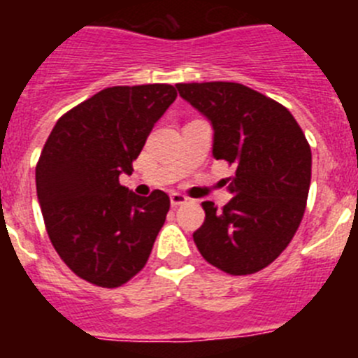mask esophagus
<instances>
[{"label": "esophagus", "instance_id": "obj_1", "mask_svg": "<svg viewBox=\"0 0 358 358\" xmlns=\"http://www.w3.org/2000/svg\"><path fill=\"white\" fill-rule=\"evenodd\" d=\"M186 201H188V199H186L182 194H177V192H173V194H170V204H172L173 208L181 206V204H185Z\"/></svg>", "mask_w": 358, "mask_h": 358}]
</instances>
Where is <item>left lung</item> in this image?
Segmentation results:
<instances>
[{
	"label": "left lung",
	"mask_w": 358,
	"mask_h": 358,
	"mask_svg": "<svg viewBox=\"0 0 358 358\" xmlns=\"http://www.w3.org/2000/svg\"><path fill=\"white\" fill-rule=\"evenodd\" d=\"M182 100L213 129L215 159L236 164L226 179L224 210L202 202L204 224L194 240L204 260L227 274H252L273 264L305 213L312 152L290 110L236 82L177 84Z\"/></svg>",
	"instance_id": "1"
}]
</instances>
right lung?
<instances>
[{
	"instance_id": "right-lung-1",
	"label": "right lung",
	"mask_w": 358,
	"mask_h": 358,
	"mask_svg": "<svg viewBox=\"0 0 358 358\" xmlns=\"http://www.w3.org/2000/svg\"><path fill=\"white\" fill-rule=\"evenodd\" d=\"M176 96L169 84L107 87L66 113L46 140L37 199L53 248L82 280L115 289L147 264L170 199L161 189L140 197L120 176H131Z\"/></svg>"
}]
</instances>
